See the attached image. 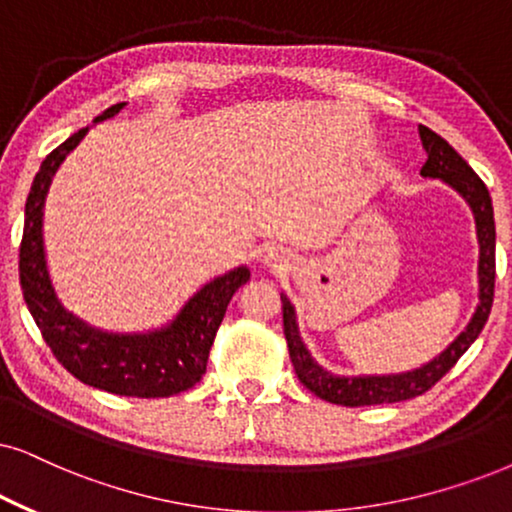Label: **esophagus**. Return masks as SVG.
<instances>
[{"label": "esophagus", "mask_w": 512, "mask_h": 512, "mask_svg": "<svg viewBox=\"0 0 512 512\" xmlns=\"http://www.w3.org/2000/svg\"><path fill=\"white\" fill-rule=\"evenodd\" d=\"M264 262L269 264V267H274V269H283V267H288L286 264V260H283V255L281 252H267V255H264Z\"/></svg>", "instance_id": "esophagus-1"}]
</instances>
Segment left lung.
<instances>
[{
  "label": "left lung",
  "instance_id": "left-lung-1",
  "mask_svg": "<svg viewBox=\"0 0 512 512\" xmlns=\"http://www.w3.org/2000/svg\"><path fill=\"white\" fill-rule=\"evenodd\" d=\"M420 141H423L425 160L420 174L430 179H442L451 189L463 196L475 215L477 243H480V304L465 331L444 349L439 357L428 364L406 373L392 375H333L331 371L319 366L304 345L300 328H297L295 307L286 295H281L283 302V333L288 340L290 361H293L297 378L314 392L316 397L331 401L340 406H373V404H394V401H406L425 394L437 380H442L446 373L454 368L458 359L468 352V347L482 333L484 323L489 319L491 302H494V281H496V226H494V208H491V196L484 186V181L472 172V167L451 148L439 134L432 132L425 125H418Z\"/></svg>",
  "mask_w": 512,
  "mask_h": 512
}]
</instances>
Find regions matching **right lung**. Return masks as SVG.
Wrapping results in <instances>:
<instances>
[{
	"label": "right lung",
	"instance_id": "right-lung-1",
	"mask_svg": "<svg viewBox=\"0 0 512 512\" xmlns=\"http://www.w3.org/2000/svg\"><path fill=\"white\" fill-rule=\"evenodd\" d=\"M122 108L125 103H115L94 122L113 118ZM87 132L89 127H84L54 148L44 158L30 186L25 200L21 255H18L25 304L54 357L84 385L120 397H172L200 383L226 307L236 290L250 281V269L238 267L229 274L212 278L167 326L148 333H108L68 312L51 286L47 257H44V198L58 165Z\"/></svg>",
	"mask_w": 512,
	"mask_h": 512
}]
</instances>
